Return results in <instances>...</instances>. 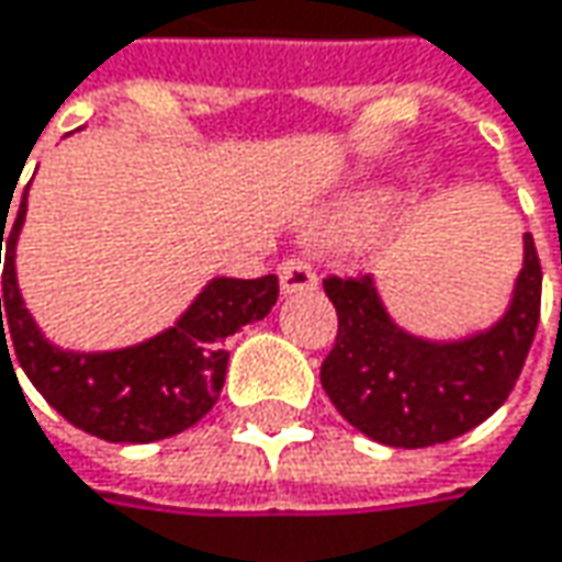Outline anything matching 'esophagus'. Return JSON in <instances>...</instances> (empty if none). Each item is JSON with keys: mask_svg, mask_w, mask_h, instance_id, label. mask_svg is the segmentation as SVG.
Segmentation results:
<instances>
[{"mask_svg": "<svg viewBox=\"0 0 562 562\" xmlns=\"http://www.w3.org/2000/svg\"><path fill=\"white\" fill-rule=\"evenodd\" d=\"M280 285L285 295H292V292H308L317 285V277H314L312 263H305V260H282L280 263Z\"/></svg>", "mask_w": 562, "mask_h": 562, "instance_id": "1", "label": "esophagus"}]
</instances>
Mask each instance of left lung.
<instances>
[{"mask_svg":"<svg viewBox=\"0 0 562 562\" xmlns=\"http://www.w3.org/2000/svg\"><path fill=\"white\" fill-rule=\"evenodd\" d=\"M324 292L340 321L321 366L327 397L381 446L426 448L471 432L506 404L541 317V260L525 235L509 308L461 340H426L394 324L372 277H327Z\"/></svg>","mask_w":562,"mask_h":562,"instance_id":"obj_1","label":"left lung"}]
</instances>
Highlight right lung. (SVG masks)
<instances>
[{"label":"right lung","instance_id":"right-lung-1","mask_svg":"<svg viewBox=\"0 0 562 562\" xmlns=\"http://www.w3.org/2000/svg\"><path fill=\"white\" fill-rule=\"evenodd\" d=\"M24 213L27 187L12 228H5L9 213H0V248L5 245L0 352H8L12 342L9 362L15 356L24 375L47 397L53 411L104 442L143 446L178 436L200 423L213 411L225 384L228 352L222 344L245 324L270 314L280 295V280L273 273L260 280L215 277L175 321V327L136 347L104 352L59 349L24 308L18 289L15 248ZM5 231L9 239L1 238Z\"/></svg>","mask_w":562,"mask_h":562}]
</instances>
